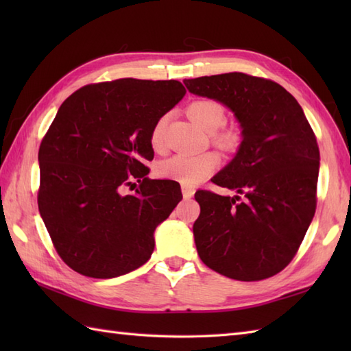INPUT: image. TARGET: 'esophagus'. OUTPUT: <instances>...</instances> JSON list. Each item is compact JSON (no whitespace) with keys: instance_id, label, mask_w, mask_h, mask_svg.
<instances>
[{"instance_id":"obj_1","label":"esophagus","mask_w":351,"mask_h":351,"mask_svg":"<svg viewBox=\"0 0 351 351\" xmlns=\"http://www.w3.org/2000/svg\"><path fill=\"white\" fill-rule=\"evenodd\" d=\"M193 195H195V189L184 185V187H182V196H184V199H191Z\"/></svg>"}]
</instances>
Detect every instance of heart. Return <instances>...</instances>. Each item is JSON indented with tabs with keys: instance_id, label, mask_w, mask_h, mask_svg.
Segmentation results:
<instances>
[{
	"instance_id": "b5f03b06",
	"label": "heart",
	"mask_w": 351,
	"mask_h": 351,
	"mask_svg": "<svg viewBox=\"0 0 351 351\" xmlns=\"http://www.w3.org/2000/svg\"><path fill=\"white\" fill-rule=\"evenodd\" d=\"M187 113L191 121H195L200 128L208 132L217 131L226 122V111L219 101L197 99L191 102ZM167 116L156 119L151 130V146L155 151H161L164 146V134H166ZM240 132L237 130H223L214 134L215 145L223 149H234L240 143ZM220 164V156L215 152H205L200 155L176 154L164 160L156 167V173L164 180H173L185 185H197L208 180Z\"/></svg>"
}]
</instances>
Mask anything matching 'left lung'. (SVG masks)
Wrapping results in <instances>:
<instances>
[{
  "label": "left lung",
  "instance_id": "1",
  "mask_svg": "<svg viewBox=\"0 0 351 351\" xmlns=\"http://www.w3.org/2000/svg\"><path fill=\"white\" fill-rule=\"evenodd\" d=\"M189 92L225 104L241 125L235 158L213 182L244 196L199 190L193 225L204 264L255 282L278 274L299 250L317 208L319 149L299 102L271 80L243 72L185 80Z\"/></svg>",
  "mask_w": 351,
  "mask_h": 351
}]
</instances>
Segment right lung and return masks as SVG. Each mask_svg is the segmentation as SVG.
<instances>
[{"label":"right lung","mask_w":351,"mask_h":351,"mask_svg":"<svg viewBox=\"0 0 351 351\" xmlns=\"http://www.w3.org/2000/svg\"><path fill=\"white\" fill-rule=\"evenodd\" d=\"M185 92L176 80L121 78L81 87L58 108L39 147L37 205L72 270L110 279L151 258L155 228L182 199L178 182L147 178L151 130Z\"/></svg>","instance_id":"right-lung-1"}]
</instances>
